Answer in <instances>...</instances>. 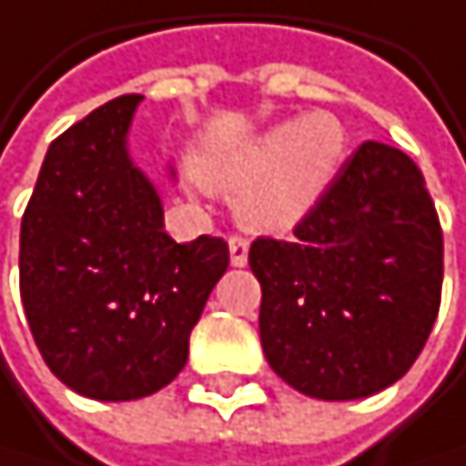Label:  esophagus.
<instances>
[{
  "label": "esophagus",
  "instance_id": "esophagus-1",
  "mask_svg": "<svg viewBox=\"0 0 466 466\" xmlns=\"http://www.w3.org/2000/svg\"><path fill=\"white\" fill-rule=\"evenodd\" d=\"M248 238L245 236H230V264L233 268H245L248 264Z\"/></svg>",
  "mask_w": 466,
  "mask_h": 466
}]
</instances>
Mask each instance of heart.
<instances>
[{"label":"heart","instance_id":"obj_1","mask_svg":"<svg viewBox=\"0 0 466 466\" xmlns=\"http://www.w3.org/2000/svg\"><path fill=\"white\" fill-rule=\"evenodd\" d=\"M347 153V130L316 110L210 158L205 182L238 196V213L258 230H290L330 190Z\"/></svg>","mask_w":466,"mask_h":466}]
</instances>
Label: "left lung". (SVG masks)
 Here are the masks:
<instances>
[{
    "label": "left lung",
    "instance_id": "left-lung-1",
    "mask_svg": "<svg viewBox=\"0 0 466 466\" xmlns=\"http://www.w3.org/2000/svg\"><path fill=\"white\" fill-rule=\"evenodd\" d=\"M250 270L276 376L324 401L390 387L419 359L441 304L444 238L421 170L364 142L290 241H253Z\"/></svg>",
    "mask_w": 466,
    "mask_h": 466
}]
</instances>
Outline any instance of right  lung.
Wrapping results in <instances>:
<instances>
[{"label":"right lung","mask_w":466,"mask_h":466,"mask_svg":"<svg viewBox=\"0 0 466 466\" xmlns=\"http://www.w3.org/2000/svg\"><path fill=\"white\" fill-rule=\"evenodd\" d=\"M139 93L96 107L47 147L22 216L19 290L50 373L99 401L145 399L187 361L225 276V238L176 245L127 130Z\"/></svg>","instance_id":"obj_1"}]
</instances>
